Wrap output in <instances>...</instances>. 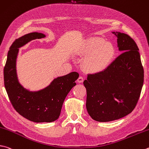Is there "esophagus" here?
Segmentation results:
<instances>
[{"instance_id": "esophagus-1", "label": "esophagus", "mask_w": 149, "mask_h": 149, "mask_svg": "<svg viewBox=\"0 0 149 149\" xmlns=\"http://www.w3.org/2000/svg\"><path fill=\"white\" fill-rule=\"evenodd\" d=\"M83 81H84V79H83V77L82 76H79V77H78V79H77V82L79 83H83Z\"/></svg>"}]
</instances>
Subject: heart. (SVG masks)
Instances as JSON below:
<instances>
[{"label": "heart", "instance_id": "obj_1", "mask_svg": "<svg viewBox=\"0 0 149 149\" xmlns=\"http://www.w3.org/2000/svg\"><path fill=\"white\" fill-rule=\"evenodd\" d=\"M81 52L88 55L84 61V67L88 72H102L111 63L115 54L113 45L104 40L94 37L88 39L82 47Z\"/></svg>", "mask_w": 149, "mask_h": 149}]
</instances>
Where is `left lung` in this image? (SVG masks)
<instances>
[{
	"label": "left lung",
	"instance_id": "8db88e82",
	"mask_svg": "<svg viewBox=\"0 0 149 149\" xmlns=\"http://www.w3.org/2000/svg\"><path fill=\"white\" fill-rule=\"evenodd\" d=\"M119 51L123 52L107 68L88 74L83 84L86 107L93 120L109 122L130 114L136 107L144 81L139 48L128 34L113 32Z\"/></svg>",
	"mask_w": 149,
	"mask_h": 149
}]
</instances>
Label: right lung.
<instances>
[{"label":"right lung","instance_id":"add662e5","mask_svg":"<svg viewBox=\"0 0 149 149\" xmlns=\"http://www.w3.org/2000/svg\"><path fill=\"white\" fill-rule=\"evenodd\" d=\"M45 35L31 32L16 39L10 47L4 68V81L11 104L19 114L35 123H51L58 119L67 94L76 85L79 74L75 72L54 79L46 88L37 92L24 88L16 74V58L19 48L31 40Z\"/></svg>","mask_w":149,"mask_h":149}]
</instances>
